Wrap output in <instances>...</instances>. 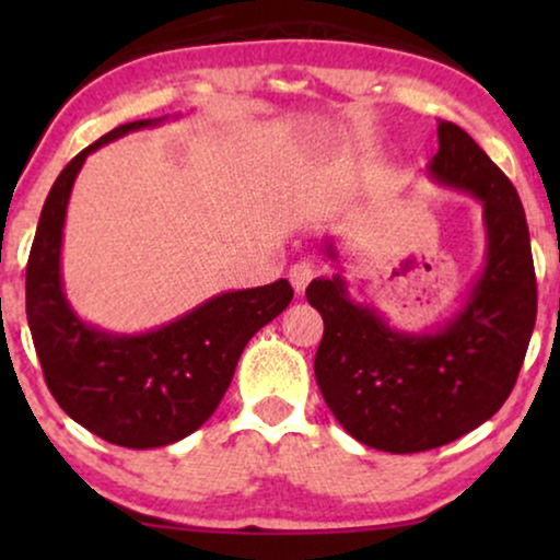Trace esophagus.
Returning a JSON list of instances; mask_svg holds the SVG:
<instances>
[{
  "label": "esophagus",
  "instance_id": "obj_1",
  "mask_svg": "<svg viewBox=\"0 0 560 560\" xmlns=\"http://www.w3.org/2000/svg\"><path fill=\"white\" fill-rule=\"evenodd\" d=\"M313 275H316V270H313L311 262H295L290 267V282H293V290L298 295L305 293V288H308V282L313 280Z\"/></svg>",
  "mask_w": 560,
  "mask_h": 560
}]
</instances>
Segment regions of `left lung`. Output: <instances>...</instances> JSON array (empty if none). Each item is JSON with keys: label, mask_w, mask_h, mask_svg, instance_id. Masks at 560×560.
I'll use <instances>...</instances> for the list:
<instances>
[{"label": "left lung", "mask_w": 560, "mask_h": 560, "mask_svg": "<svg viewBox=\"0 0 560 560\" xmlns=\"http://www.w3.org/2000/svg\"><path fill=\"white\" fill-rule=\"evenodd\" d=\"M428 175L477 198L487 234L485 270L446 324L397 331L374 305L351 301L341 272L305 290L324 318L313 372L328 410L359 443L389 454L439 448L492 418L515 387L538 313L530 232L508 175L443 119ZM324 252L339 262L331 236Z\"/></svg>", "instance_id": "left-lung-1"}]
</instances>
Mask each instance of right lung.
I'll return each mask as SVG.
<instances>
[{"instance_id":"add662e5","label":"right lung","mask_w":560,"mask_h":560,"mask_svg":"<svg viewBox=\"0 0 560 560\" xmlns=\"http://www.w3.org/2000/svg\"><path fill=\"white\" fill-rule=\"evenodd\" d=\"M167 117L119 125L81 150L45 198L27 259V324L60 408L98 439L158 448L198 431L219 408L244 347L293 301L288 280L229 290L144 334H112L75 316L60 249L68 198L91 152Z\"/></svg>"}]
</instances>
